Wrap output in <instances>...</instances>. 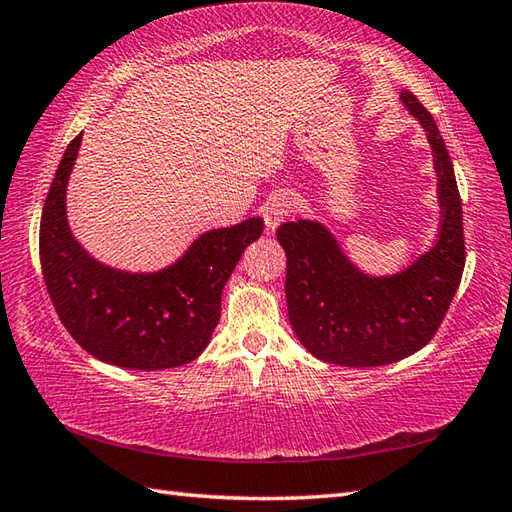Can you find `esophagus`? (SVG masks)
<instances>
[{
    "mask_svg": "<svg viewBox=\"0 0 512 512\" xmlns=\"http://www.w3.org/2000/svg\"><path fill=\"white\" fill-rule=\"evenodd\" d=\"M292 198L288 193H277L273 198H268L264 204V222H266V231L275 233L277 226L286 220L292 211Z\"/></svg>",
    "mask_w": 512,
    "mask_h": 512,
    "instance_id": "obj_1",
    "label": "esophagus"
}]
</instances>
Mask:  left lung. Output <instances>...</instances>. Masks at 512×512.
Segmentation results:
<instances>
[{
    "mask_svg": "<svg viewBox=\"0 0 512 512\" xmlns=\"http://www.w3.org/2000/svg\"><path fill=\"white\" fill-rule=\"evenodd\" d=\"M402 105L418 118L433 149L442 224L438 242L396 275L358 270L319 222L277 228L284 246L288 319L310 354L343 367L396 363L427 345L447 314L464 273L462 200L451 156L424 105L402 90Z\"/></svg>",
    "mask_w": 512,
    "mask_h": 512,
    "instance_id": "1",
    "label": "left lung"
}]
</instances>
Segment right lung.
Instances as JSON below:
<instances>
[{
    "label": "right lung",
    "instance_id": "obj_1",
    "mask_svg": "<svg viewBox=\"0 0 512 512\" xmlns=\"http://www.w3.org/2000/svg\"><path fill=\"white\" fill-rule=\"evenodd\" d=\"M81 138L65 149L41 213L39 259L52 306L72 339L103 363L143 372L189 363L209 345L222 290L246 246L262 235L264 220L206 231L158 273L96 262L65 217V187Z\"/></svg>",
    "mask_w": 512,
    "mask_h": 512
}]
</instances>
